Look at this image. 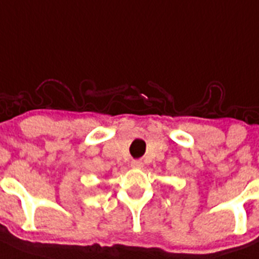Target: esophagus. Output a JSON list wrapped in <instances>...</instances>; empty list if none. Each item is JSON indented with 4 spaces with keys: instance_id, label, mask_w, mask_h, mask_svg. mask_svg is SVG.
Returning a JSON list of instances; mask_svg holds the SVG:
<instances>
[{
    "instance_id": "1",
    "label": "esophagus",
    "mask_w": 259,
    "mask_h": 259,
    "mask_svg": "<svg viewBox=\"0 0 259 259\" xmlns=\"http://www.w3.org/2000/svg\"><path fill=\"white\" fill-rule=\"evenodd\" d=\"M131 166L135 169H141L142 166H144V162H142L141 160H134V161L131 162Z\"/></svg>"
}]
</instances>
